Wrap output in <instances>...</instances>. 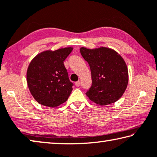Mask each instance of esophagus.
<instances>
[{
    "label": "esophagus",
    "instance_id": "obj_1",
    "mask_svg": "<svg viewBox=\"0 0 157 157\" xmlns=\"http://www.w3.org/2000/svg\"><path fill=\"white\" fill-rule=\"evenodd\" d=\"M75 85L76 86H79V85H80V81H78L76 82L75 83Z\"/></svg>",
    "mask_w": 157,
    "mask_h": 157
}]
</instances>
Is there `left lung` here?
Here are the masks:
<instances>
[{
	"label": "left lung",
	"instance_id": "obj_1",
	"mask_svg": "<svg viewBox=\"0 0 157 157\" xmlns=\"http://www.w3.org/2000/svg\"><path fill=\"white\" fill-rule=\"evenodd\" d=\"M80 53L90 65L92 74V86L86 93L89 99L101 106L118 101L128 83V70L122 56L104 46L81 47Z\"/></svg>",
	"mask_w": 157,
	"mask_h": 157
}]
</instances>
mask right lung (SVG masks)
<instances>
[{
	"label": "right lung",
	"mask_w": 157,
	"mask_h": 157,
	"mask_svg": "<svg viewBox=\"0 0 157 157\" xmlns=\"http://www.w3.org/2000/svg\"><path fill=\"white\" fill-rule=\"evenodd\" d=\"M73 48L71 46L46 50L32 60L27 71V82L30 93L43 106L56 107L68 99L72 84L63 64Z\"/></svg>",
	"instance_id": "right-lung-1"
}]
</instances>
